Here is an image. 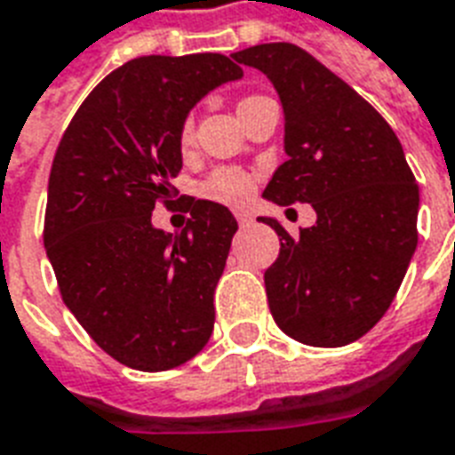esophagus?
<instances>
[{
    "instance_id": "1",
    "label": "esophagus",
    "mask_w": 455,
    "mask_h": 455,
    "mask_svg": "<svg viewBox=\"0 0 455 455\" xmlns=\"http://www.w3.org/2000/svg\"><path fill=\"white\" fill-rule=\"evenodd\" d=\"M235 218H237V223L242 225V228H246V225H251L253 218L249 216V213H244V211H239V213H235Z\"/></svg>"
}]
</instances>
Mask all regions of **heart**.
<instances>
[{
  "instance_id": "b5f03b06",
  "label": "heart",
  "mask_w": 455,
  "mask_h": 455,
  "mask_svg": "<svg viewBox=\"0 0 455 455\" xmlns=\"http://www.w3.org/2000/svg\"><path fill=\"white\" fill-rule=\"evenodd\" d=\"M256 100H260V97H246V100H242L237 111ZM192 142H195V125L188 118L178 132L180 149L188 151ZM202 195L211 199V202L225 204V206H244L253 195V175L242 171V168H218V171H213L209 178L204 180Z\"/></svg>"
}]
</instances>
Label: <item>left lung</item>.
I'll use <instances>...</instances> for the list:
<instances>
[{"mask_svg":"<svg viewBox=\"0 0 455 455\" xmlns=\"http://www.w3.org/2000/svg\"><path fill=\"white\" fill-rule=\"evenodd\" d=\"M232 59L273 83L284 114V161L267 202L311 204L315 225L280 237L266 270L277 327L308 347H347L378 325L418 246L420 192L389 123L297 44L270 42Z\"/></svg>","mask_w":455,"mask_h":455,"instance_id":"left-lung-1","label":"left lung"}]
</instances>
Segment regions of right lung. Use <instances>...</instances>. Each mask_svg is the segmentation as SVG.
Returning <instances> with one entry per match:
<instances>
[{"label": "right lung", "instance_id": "add662e5", "mask_svg": "<svg viewBox=\"0 0 455 455\" xmlns=\"http://www.w3.org/2000/svg\"><path fill=\"white\" fill-rule=\"evenodd\" d=\"M244 76L223 54L140 56L108 73L56 149L44 249L63 304L108 355L161 372L195 358L213 332V291L237 220L189 199L182 232L151 223L182 168L178 132L211 90Z\"/></svg>", "mask_w": 455, "mask_h": 455}]
</instances>
